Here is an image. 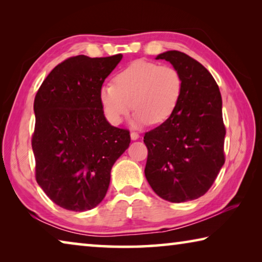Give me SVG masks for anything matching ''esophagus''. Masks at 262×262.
Listing matches in <instances>:
<instances>
[{
  "label": "esophagus",
  "instance_id": "esophagus-1",
  "mask_svg": "<svg viewBox=\"0 0 262 262\" xmlns=\"http://www.w3.org/2000/svg\"><path fill=\"white\" fill-rule=\"evenodd\" d=\"M139 137H140V135L137 134V133H135V132H132V133H130V139H132L133 141H136L137 139H139Z\"/></svg>",
  "mask_w": 262,
  "mask_h": 262
}]
</instances>
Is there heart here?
<instances>
[{"label": "heart", "instance_id": "1", "mask_svg": "<svg viewBox=\"0 0 262 262\" xmlns=\"http://www.w3.org/2000/svg\"><path fill=\"white\" fill-rule=\"evenodd\" d=\"M113 84L100 89L99 100L105 117L119 125L133 110L132 126L166 121L183 95V78L173 67L137 60L115 75Z\"/></svg>", "mask_w": 262, "mask_h": 262}]
</instances>
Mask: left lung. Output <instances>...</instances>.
<instances>
[{"mask_svg":"<svg viewBox=\"0 0 262 262\" xmlns=\"http://www.w3.org/2000/svg\"><path fill=\"white\" fill-rule=\"evenodd\" d=\"M156 59L180 74L183 95L173 114L145 133L144 174L164 200H195L211 187L225 162L221 92L211 74L185 53L167 51Z\"/></svg>","mask_w":262,"mask_h":262,"instance_id":"obj_1","label":"left lung"}]
</instances>
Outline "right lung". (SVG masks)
<instances>
[{
	"label": "right lung",
	"mask_w": 262,
	"mask_h": 262,
	"mask_svg": "<svg viewBox=\"0 0 262 262\" xmlns=\"http://www.w3.org/2000/svg\"><path fill=\"white\" fill-rule=\"evenodd\" d=\"M121 59V54L69 57L35 95V179L67 210H90L103 201L113 164L129 147V132L106 120L99 100L105 78Z\"/></svg>",
	"instance_id": "right-lung-1"
}]
</instances>
